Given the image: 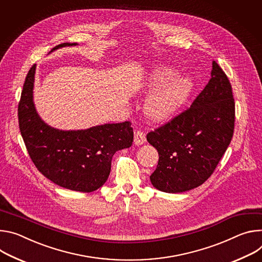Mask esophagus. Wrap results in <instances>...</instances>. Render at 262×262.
I'll return each mask as SVG.
<instances>
[{
    "label": "esophagus",
    "mask_w": 262,
    "mask_h": 262,
    "mask_svg": "<svg viewBox=\"0 0 262 262\" xmlns=\"http://www.w3.org/2000/svg\"><path fill=\"white\" fill-rule=\"evenodd\" d=\"M146 142V134H144L142 131L137 130L134 132V143L136 146H141Z\"/></svg>",
    "instance_id": "obj_1"
}]
</instances>
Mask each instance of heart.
<instances>
[{
  "label": "heart",
  "instance_id": "1",
  "mask_svg": "<svg viewBox=\"0 0 262 262\" xmlns=\"http://www.w3.org/2000/svg\"><path fill=\"white\" fill-rule=\"evenodd\" d=\"M175 75L176 72L171 68L161 66L150 78L149 87L155 92L147 99L144 112L154 122H163L171 118L185 103L191 92L192 83L188 78L177 77L169 80Z\"/></svg>",
  "mask_w": 262,
  "mask_h": 262
}]
</instances>
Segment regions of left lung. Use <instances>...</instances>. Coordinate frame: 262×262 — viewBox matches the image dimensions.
Listing matches in <instances>:
<instances>
[{"label":"left lung","instance_id":"left-lung-1","mask_svg":"<svg viewBox=\"0 0 262 262\" xmlns=\"http://www.w3.org/2000/svg\"><path fill=\"white\" fill-rule=\"evenodd\" d=\"M234 122L230 81L213 61L209 82L190 107L147 135L159 155L150 176L153 186L176 193L204 183L231 142Z\"/></svg>","mask_w":262,"mask_h":262}]
</instances>
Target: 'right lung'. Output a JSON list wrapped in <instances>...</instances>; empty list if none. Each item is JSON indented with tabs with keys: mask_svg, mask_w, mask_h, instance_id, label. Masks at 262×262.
I'll return each instance as SVG.
<instances>
[{
	"mask_svg": "<svg viewBox=\"0 0 262 262\" xmlns=\"http://www.w3.org/2000/svg\"><path fill=\"white\" fill-rule=\"evenodd\" d=\"M77 43L64 42L52 51ZM36 64L29 70L18 103V126L27 151L42 175L61 187L92 192L108 179L116 151L131 147L130 122L63 131L47 125L36 112L33 86Z\"/></svg>",
	"mask_w": 262,
	"mask_h": 262,
	"instance_id": "add662e5",
	"label": "right lung"
}]
</instances>
